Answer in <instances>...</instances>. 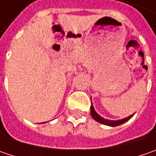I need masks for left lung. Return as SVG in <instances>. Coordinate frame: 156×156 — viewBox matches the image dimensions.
<instances>
[{
    "instance_id": "8db88e82",
    "label": "left lung",
    "mask_w": 156,
    "mask_h": 156,
    "mask_svg": "<svg viewBox=\"0 0 156 156\" xmlns=\"http://www.w3.org/2000/svg\"><path fill=\"white\" fill-rule=\"evenodd\" d=\"M91 115L93 116V118H94L95 121L101 123V124H105V125H108V126H117V125H120V124L125 123L126 121H128L130 118H132L133 116V115H131L128 116V117H125V118L122 119V120H117V121L108 120V119H104L103 117H101L100 115L97 113L96 111L94 110V106H91Z\"/></svg>"
}]
</instances>
